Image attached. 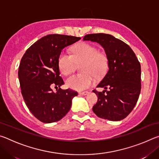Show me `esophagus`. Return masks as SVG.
Returning <instances> with one entry per match:
<instances>
[{"mask_svg":"<svg viewBox=\"0 0 159 159\" xmlns=\"http://www.w3.org/2000/svg\"><path fill=\"white\" fill-rule=\"evenodd\" d=\"M79 93L81 95H88L89 93H88V91H83V92H79Z\"/></svg>","mask_w":159,"mask_h":159,"instance_id":"1","label":"esophagus"}]
</instances>
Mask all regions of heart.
I'll return each mask as SVG.
<instances>
[{
  "mask_svg": "<svg viewBox=\"0 0 159 159\" xmlns=\"http://www.w3.org/2000/svg\"><path fill=\"white\" fill-rule=\"evenodd\" d=\"M84 73L74 74L66 79L67 87L76 90L87 89L95 83V78L105 74L108 68V59L104 53L98 52L97 48L87 43L76 45L72 49V55L62 52L59 57L58 64L61 73L69 75L76 69L77 64H82Z\"/></svg>",
  "mask_w": 159,
  "mask_h": 159,
  "instance_id": "obj_1",
  "label": "heart"
}]
</instances>
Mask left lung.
Instances as JSON below:
<instances>
[{"mask_svg": "<svg viewBox=\"0 0 159 159\" xmlns=\"http://www.w3.org/2000/svg\"><path fill=\"white\" fill-rule=\"evenodd\" d=\"M83 41L100 44L108 59V71L97 86L105 90H93L98 98L93 112L104 119L122 120L133 109L140 94V63L128 45L111 35L87 34Z\"/></svg>", "mask_w": 159, "mask_h": 159, "instance_id": "left-lung-1", "label": "left lung"}]
</instances>
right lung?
Here are the masks:
<instances>
[{"label": "right lung", "instance_id": "add662e5", "mask_svg": "<svg viewBox=\"0 0 159 159\" xmlns=\"http://www.w3.org/2000/svg\"><path fill=\"white\" fill-rule=\"evenodd\" d=\"M80 37L50 34L29 47L21 58L18 70L21 95L29 111L45 123L61 119L70 110L72 99L78 93L62 90L64 80L60 76L58 60L64 48ZM52 87H59L54 92Z\"/></svg>", "mask_w": 159, "mask_h": 159}]
</instances>
